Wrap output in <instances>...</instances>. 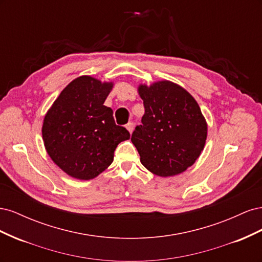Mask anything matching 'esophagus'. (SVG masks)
<instances>
[{
	"label": "esophagus",
	"instance_id": "1",
	"mask_svg": "<svg viewBox=\"0 0 262 262\" xmlns=\"http://www.w3.org/2000/svg\"><path fill=\"white\" fill-rule=\"evenodd\" d=\"M133 126H134L133 122H128V123H126V125H125V128L128 129V131L131 133L133 131Z\"/></svg>",
	"mask_w": 262,
	"mask_h": 262
}]
</instances>
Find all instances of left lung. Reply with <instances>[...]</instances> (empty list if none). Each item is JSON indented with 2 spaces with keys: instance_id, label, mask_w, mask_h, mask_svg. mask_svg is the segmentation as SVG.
Listing matches in <instances>:
<instances>
[{
  "instance_id": "obj_1",
  "label": "left lung",
  "mask_w": 262,
  "mask_h": 262,
  "mask_svg": "<svg viewBox=\"0 0 262 262\" xmlns=\"http://www.w3.org/2000/svg\"><path fill=\"white\" fill-rule=\"evenodd\" d=\"M142 124L131 141L141 163L157 176H175L193 165L207 140V122L194 98L168 81L141 85Z\"/></svg>"
}]
</instances>
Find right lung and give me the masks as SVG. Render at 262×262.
Instances as JSON below:
<instances>
[{
	"label": "right lung",
	"mask_w": 262,
	"mask_h": 262,
	"mask_svg": "<svg viewBox=\"0 0 262 262\" xmlns=\"http://www.w3.org/2000/svg\"><path fill=\"white\" fill-rule=\"evenodd\" d=\"M112 83L81 76L61 92L47 113L42 138L52 161L68 175L90 180L114 161L117 145L130 139L104 106Z\"/></svg>",
	"instance_id": "right-lung-1"
}]
</instances>
